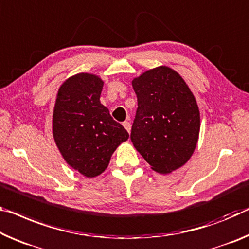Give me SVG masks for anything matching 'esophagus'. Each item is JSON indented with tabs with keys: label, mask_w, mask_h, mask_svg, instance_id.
Returning a JSON list of instances; mask_svg holds the SVG:
<instances>
[{
	"label": "esophagus",
	"mask_w": 249,
	"mask_h": 249,
	"mask_svg": "<svg viewBox=\"0 0 249 249\" xmlns=\"http://www.w3.org/2000/svg\"><path fill=\"white\" fill-rule=\"evenodd\" d=\"M123 126L126 128V131H127L128 133H131V123H129L128 121H125L123 123Z\"/></svg>",
	"instance_id": "esophagus-1"
}]
</instances>
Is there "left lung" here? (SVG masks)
Here are the masks:
<instances>
[{
  "mask_svg": "<svg viewBox=\"0 0 249 249\" xmlns=\"http://www.w3.org/2000/svg\"><path fill=\"white\" fill-rule=\"evenodd\" d=\"M132 86L139 102L132 143L153 171L169 174L187 163L198 143L196 98L180 74L166 65L133 77Z\"/></svg>",
  "mask_w": 249,
  "mask_h": 249,
  "instance_id": "1",
  "label": "left lung"
}]
</instances>
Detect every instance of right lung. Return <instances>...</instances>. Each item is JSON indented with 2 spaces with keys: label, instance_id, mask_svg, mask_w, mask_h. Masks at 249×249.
<instances>
[{
  "label": "right lung",
  "instance_id": "obj_1",
  "mask_svg": "<svg viewBox=\"0 0 249 249\" xmlns=\"http://www.w3.org/2000/svg\"><path fill=\"white\" fill-rule=\"evenodd\" d=\"M103 85L96 74H74L62 83L53 108L56 147L66 164L88 178L101 175L115 149L129 137L101 103Z\"/></svg>",
  "mask_w": 249,
  "mask_h": 249
}]
</instances>
